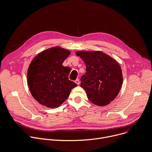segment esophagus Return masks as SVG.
Returning <instances> with one entry per match:
<instances>
[{
	"mask_svg": "<svg viewBox=\"0 0 152 152\" xmlns=\"http://www.w3.org/2000/svg\"><path fill=\"white\" fill-rule=\"evenodd\" d=\"M75 83L77 85H79V83H80V81H79V79H77L76 80H75Z\"/></svg>",
	"mask_w": 152,
	"mask_h": 152,
	"instance_id": "1",
	"label": "esophagus"
}]
</instances>
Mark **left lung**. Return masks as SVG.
<instances>
[{"label": "left lung", "mask_w": 152, "mask_h": 152, "mask_svg": "<svg viewBox=\"0 0 152 152\" xmlns=\"http://www.w3.org/2000/svg\"><path fill=\"white\" fill-rule=\"evenodd\" d=\"M86 64V72L80 79L89 100L105 106L114 100L123 84L122 70L113 58L100 51L76 52Z\"/></svg>", "instance_id": "1"}]
</instances>
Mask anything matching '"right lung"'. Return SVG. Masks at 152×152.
<instances>
[{
	"label": "right lung",
	"mask_w": 152,
	"mask_h": 152,
	"mask_svg": "<svg viewBox=\"0 0 152 152\" xmlns=\"http://www.w3.org/2000/svg\"><path fill=\"white\" fill-rule=\"evenodd\" d=\"M70 54L60 47L39 53L31 62L27 72L29 89L40 104L54 108L61 105L77 84L69 80L70 67L62 65Z\"/></svg>",
	"instance_id": "add662e5"
}]
</instances>
